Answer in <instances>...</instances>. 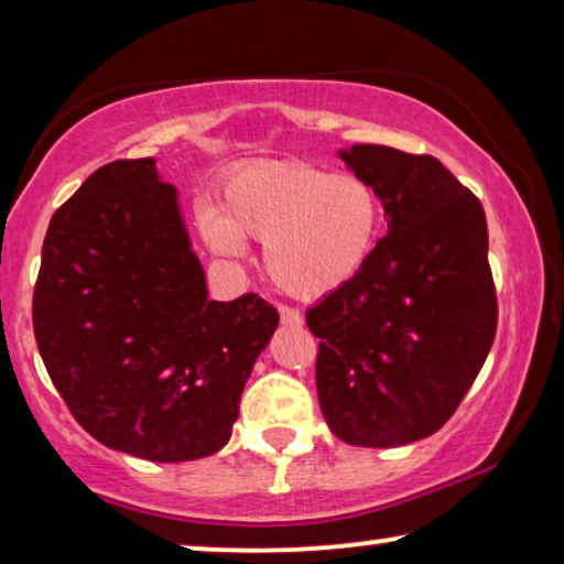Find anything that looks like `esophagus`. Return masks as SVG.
<instances>
[{
  "mask_svg": "<svg viewBox=\"0 0 564 564\" xmlns=\"http://www.w3.org/2000/svg\"><path fill=\"white\" fill-rule=\"evenodd\" d=\"M280 318H282L284 326H303V315H300L295 307L280 305Z\"/></svg>",
  "mask_w": 564,
  "mask_h": 564,
  "instance_id": "1",
  "label": "esophagus"
}]
</instances>
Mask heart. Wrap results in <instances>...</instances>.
Here are the masks:
<instances>
[{
  "label": "heart",
  "instance_id": "heart-1",
  "mask_svg": "<svg viewBox=\"0 0 564 564\" xmlns=\"http://www.w3.org/2000/svg\"><path fill=\"white\" fill-rule=\"evenodd\" d=\"M382 197L367 176L328 172L311 161H261L223 182L218 210L199 228L210 249L243 253V238L264 243L272 282L297 300L344 290L372 257Z\"/></svg>",
  "mask_w": 564,
  "mask_h": 564
}]
</instances>
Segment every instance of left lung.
<instances>
[{
  "label": "left lung",
  "mask_w": 564,
  "mask_h": 564,
  "mask_svg": "<svg viewBox=\"0 0 564 564\" xmlns=\"http://www.w3.org/2000/svg\"><path fill=\"white\" fill-rule=\"evenodd\" d=\"M382 197L388 236L344 290L305 313L328 429L354 446L436 434L473 388L498 326L488 223L434 156L359 143L338 151Z\"/></svg>",
  "instance_id": "obj_1"
}]
</instances>
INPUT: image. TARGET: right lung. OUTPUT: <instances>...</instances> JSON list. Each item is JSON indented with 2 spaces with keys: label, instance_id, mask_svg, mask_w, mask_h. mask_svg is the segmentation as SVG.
I'll return each mask as SVG.
<instances>
[{
  "label": "right lung",
  "instance_id": "right-lung-1",
  "mask_svg": "<svg viewBox=\"0 0 564 564\" xmlns=\"http://www.w3.org/2000/svg\"><path fill=\"white\" fill-rule=\"evenodd\" d=\"M280 313L207 300L180 199L153 159L99 166L53 213L33 292L37 351L82 429L151 462L228 444Z\"/></svg>",
  "mask_w": 564,
  "mask_h": 564
}]
</instances>
